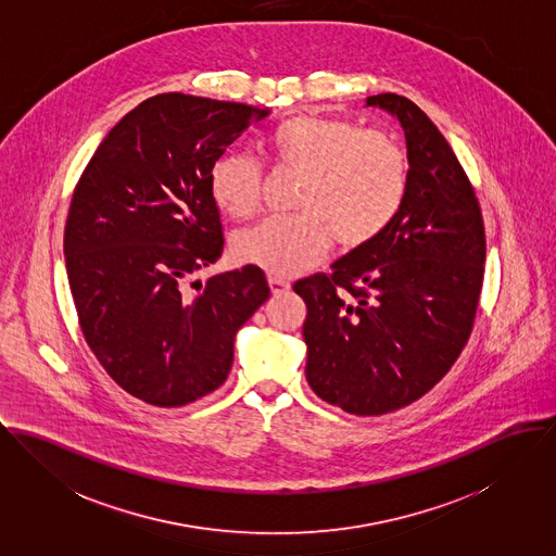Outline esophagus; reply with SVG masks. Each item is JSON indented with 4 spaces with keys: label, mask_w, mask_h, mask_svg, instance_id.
<instances>
[{
    "label": "esophagus",
    "mask_w": 556,
    "mask_h": 556,
    "mask_svg": "<svg viewBox=\"0 0 556 556\" xmlns=\"http://www.w3.org/2000/svg\"><path fill=\"white\" fill-rule=\"evenodd\" d=\"M268 286H270L273 294H283V292L290 290V281H288V279H281V277H275V275L268 277Z\"/></svg>",
    "instance_id": "1"
}]
</instances>
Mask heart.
<instances>
[{
    "mask_svg": "<svg viewBox=\"0 0 556 556\" xmlns=\"http://www.w3.org/2000/svg\"><path fill=\"white\" fill-rule=\"evenodd\" d=\"M277 168L303 175L294 208L301 215L273 217L241 232L232 251L241 264L290 277L317 264L330 235L345 249L379 237L399 213L409 179L403 149L386 134L348 119L296 115L266 136ZM262 170L243 153L222 155L208 175L213 202L232 219H248L260 206Z\"/></svg>",
    "mask_w": 556,
    "mask_h": 556,
    "instance_id": "1",
    "label": "heart"
}]
</instances>
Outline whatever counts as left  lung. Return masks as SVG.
Returning <instances> with one entry per match:
<instances>
[{
    "instance_id": "obj_1",
    "label": "left lung",
    "mask_w": 556,
    "mask_h": 556,
    "mask_svg": "<svg viewBox=\"0 0 556 556\" xmlns=\"http://www.w3.org/2000/svg\"><path fill=\"white\" fill-rule=\"evenodd\" d=\"M405 131L409 179L388 228L294 283L307 303L311 390L354 416L396 412L456 363L478 311L486 239L482 211L452 147L412 100L367 98Z\"/></svg>"
}]
</instances>
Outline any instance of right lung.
Masks as SVG:
<instances>
[{"instance_id": "add662e5", "label": "right lung", "mask_w": 556, "mask_h": 556, "mask_svg": "<svg viewBox=\"0 0 556 556\" xmlns=\"http://www.w3.org/2000/svg\"><path fill=\"white\" fill-rule=\"evenodd\" d=\"M268 115L160 93L106 134L74 189L63 253L83 334L149 405L184 407L217 390L239 328L270 296L257 266L195 279L224 251L211 168Z\"/></svg>"}]
</instances>
